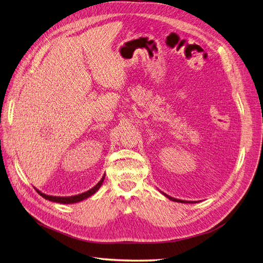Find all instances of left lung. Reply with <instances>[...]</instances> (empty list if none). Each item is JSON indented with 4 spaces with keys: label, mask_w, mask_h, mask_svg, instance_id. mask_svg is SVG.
<instances>
[{
    "label": "left lung",
    "mask_w": 263,
    "mask_h": 263,
    "mask_svg": "<svg viewBox=\"0 0 263 263\" xmlns=\"http://www.w3.org/2000/svg\"><path fill=\"white\" fill-rule=\"evenodd\" d=\"M162 193V192H161ZM164 196H166L167 198H169L170 200H172V201H177V202H184V203H187V202H191V203H194V202H196V201H187V200H182V199H178V198H174V197H171V196H169V195H167V194H164V193H162Z\"/></svg>",
    "instance_id": "left-lung-1"
}]
</instances>
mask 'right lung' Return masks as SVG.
Masks as SVG:
<instances>
[{
  "label": "right lung",
  "mask_w": 263,
  "mask_h": 263,
  "mask_svg": "<svg viewBox=\"0 0 263 263\" xmlns=\"http://www.w3.org/2000/svg\"><path fill=\"white\" fill-rule=\"evenodd\" d=\"M104 180H105V174L104 176L102 177V179H101V181L96 184L95 186H93L91 190H89V191H86V192H84V193H82V194H78V195H73V196H65V197H62V196H51V195H46V194H44V193H42V192H40L37 189H35V191L40 194V195L43 197V198H45V199H47V200H50V201H54V202H60V203H76V202H79V201H82V200H84V199H86V198H89L90 196H92L94 193H96L97 191L100 190V187L102 186V184H103V182H104Z\"/></svg>",
  "instance_id": "add662e5"
}]
</instances>
